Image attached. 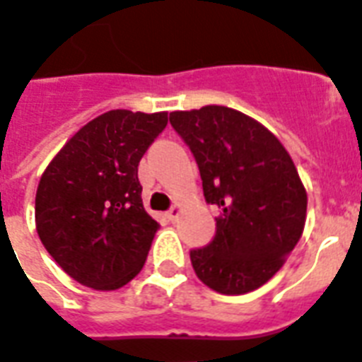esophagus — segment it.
Masks as SVG:
<instances>
[{
    "mask_svg": "<svg viewBox=\"0 0 362 362\" xmlns=\"http://www.w3.org/2000/svg\"><path fill=\"white\" fill-rule=\"evenodd\" d=\"M180 214H182V206H180V204H173L171 210L167 211V217H169V221H176Z\"/></svg>",
    "mask_w": 362,
    "mask_h": 362,
    "instance_id": "34e87169",
    "label": "esophagus"
}]
</instances>
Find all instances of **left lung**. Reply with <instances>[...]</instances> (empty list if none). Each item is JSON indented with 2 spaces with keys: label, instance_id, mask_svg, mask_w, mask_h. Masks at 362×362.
<instances>
[{
  "label": "left lung",
  "instance_id": "left-lung-1",
  "mask_svg": "<svg viewBox=\"0 0 362 362\" xmlns=\"http://www.w3.org/2000/svg\"><path fill=\"white\" fill-rule=\"evenodd\" d=\"M169 120L195 156L206 202L219 210L210 245L189 252L197 277L225 296L257 290L303 234L307 189L292 158L266 126L225 105L173 111Z\"/></svg>",
  "mask_w": 362,
  "mask_h": 362
}]
</instances>
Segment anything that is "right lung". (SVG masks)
I'll return each instance as SVG.
<instances>
[{
  "label": "right lung",
  "instance_id": "1",
  "mask_svg": "<svg viewBox=\"0 0 362 362\" xmlns=\"http://www.w3.org/2000/svg\"><path fill=\"white\" fill-rule=\"evenodd\" d=\"M167 120V111L102 113L44 169L35 197L37 234L79 284L117 290L145 266L160 223L143 206L137 165Z\"/></svg>",
  "mask_w": 362,
  "mask_h": 362
}]
</instances>
